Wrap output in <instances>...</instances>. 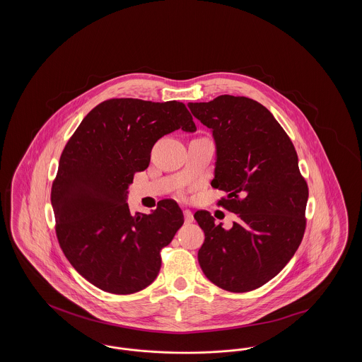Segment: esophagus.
I'll return each mask as SVG.
<instances>
[{
  "label": "esophagus",
  "mask_w": 362,
  "mask_h": 362,
  "mask_svg": "<svg viewBox=\"0 0 362 362\" xmlns=\"http://www.w3.org/2000/svg\"><path fill=\"white\" fill-rule=\"evenodd\" d=\"M183 214H185V220H186V223H192V221H194V216H192L191 210H189V209L183 210Z\"/></svg>",
  "instance_id": "1"
}]
</instances>
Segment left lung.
<instances>
[{
	"mask_svg": "<svg viewBox=\"0 0 362 362\" xmlns=\"http://www.w3.org/2000/svg\"><path fill=\"white\" fill-rule=\"evenodd\" d=\"M189 107L216 142L211 186L228 194L218 205L238 216L224 229L206 210L194 214L205 232L198 262L224 291L258 289L286 266L304 236L308 185L296 149L273 114L252 99L221 95Z\"/></svg>",
	"mask_w": 362,
	"mask_h": 362,
	"instance_id": "8db88e82",
	"label": "left lung"
}]
</instances>
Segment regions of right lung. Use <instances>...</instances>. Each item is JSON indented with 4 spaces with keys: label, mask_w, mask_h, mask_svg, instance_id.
Masks as SVG:
<instances>
[{
    "label": "right lung",
    "mask_w": 362,
    "mask_h": 362,
    "mask_svg": "<svg viewBox=\"0 0 362 362\" xmlns=\"http://www.w3.org/2000/svg\"><path fill=\"white\" fill-rule=\"evenodd\" d=\"M197 130L180 102L110 99L98 104L70 137L52 182L59 245L78 274L104 292L132 294L149 286L161 250L185 223L173 199L151 214L132 216L134 173L148 168L157 139Z\"/></svg>",
    "instance_id": "right-lung-1"
}]
</instances>
